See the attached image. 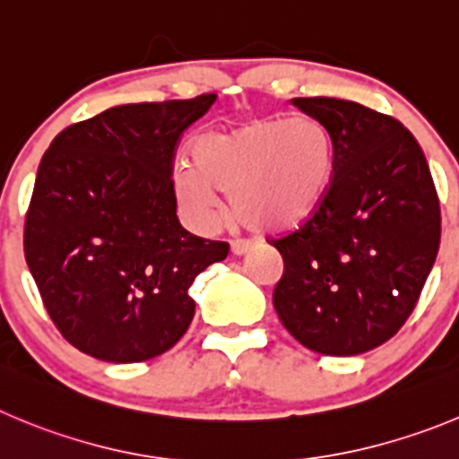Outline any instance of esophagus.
Returning <instances> with one entry per match:
<instances>
[{
    "instance_id": "34e87169",
    "label": "esophagus",
    "mask_w": 459,
    "mask_h": 459,
    "mask_svg": "<svg viewBox=\"0 0 459 459\" xmlns=\"http://www.w3.org/2000/svg\"><path fill=\"white\" fill-rule=\"evenodd\" d=\"M251 247H254V242H249V239H233V242H230V251H233L235 255H244Z\"/></svg>"
}]
</instances>
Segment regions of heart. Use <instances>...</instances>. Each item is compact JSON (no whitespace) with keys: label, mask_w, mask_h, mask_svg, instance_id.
<instances>
[{"label":"heart","mask_w":459,"mask_h":459,"mask_svg":"<svg viewBox=\"0 0 459 459\" xmlns=\"http://www.w3.org/2000/svg\"><path fill=\"white\" fill-rule=\"evenodd\" d=\"M195 165L178 162L171 186L195 229L212 230L230 215L258 233L306 224L326 199L335 169L328 128L315 117H258L230 131L204 133L192 147Z\"/></svg>","instance_id":"1"}]
</instances>
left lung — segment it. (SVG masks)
I'll return each mask as SVG.
<instances>
[{
    "mask_svg": "<svg viewBox=\"0 0 459 459\" xmlns=\"http://www.w3.org/2000/svg\"><path fill=\"white\" fill-rule=\"evenodd\" d=\"M292 104L328 128L335 169L315 215L269 239L285 263L273 307L306 349L365 353L396 335L417 306L439 249V196L398 119L333 97Z\"/></svg>",
    "mask_w": 459,
    "mask_h": 459,
    "instance_id": "8db88e82",
    "label": "left lung"
}]
</instances>
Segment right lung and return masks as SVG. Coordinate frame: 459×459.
Returning a JSON list of instances; mask_svg holds the SVG:
<instances>
[{"instance_id":"1","label":"right lung","mask_w":459,"mask_h":459,"mask_svg":"<svg viewBox=\"0 0 459 459\" xmlns=\"http://www.w3.org/2000/svg\"><path fill=\"white\" fill-rule=\"evenodd\" d=\"M217 94L126 104L54 138L24 220V255L61 335L106 362H143L186 335L196 273L229 244L181 226L171 186L181 135Z\"/></svg>"}]
</instances>
